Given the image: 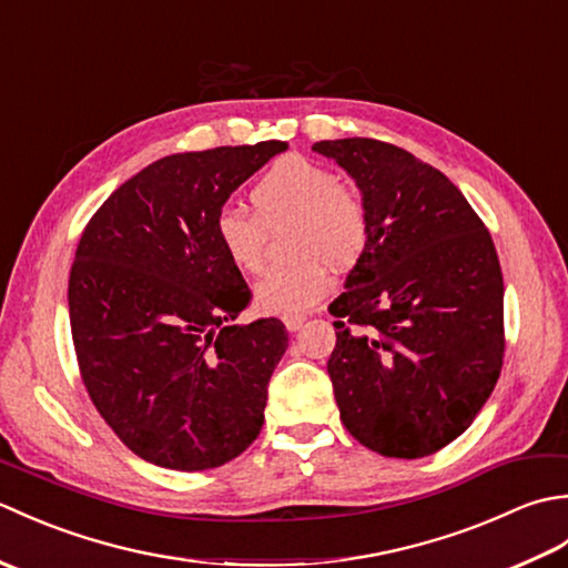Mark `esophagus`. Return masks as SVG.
Listing matches in <instances>:
<instances>
[{
  "instance_id": "1",
  "label": "esophagus",
  "mask_w": 568,
  "mask_h": 568,
  "mask_svg": "<svg viewBox=\"0 0 568 568\" xmlns=\"http://www.w3.org/2000/svg\"><path fill=\"white\" fill-rule=\"evenodd\" d=\"M283 324H285V329H287V332L295 334V332L303 329L305 317H303V315H285V317H283Z\"/></svg>"
}]
</instances>
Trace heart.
<instances>
[{
    "instance_id": "heart-1",
    "label": "heart",
    "mask_w": 568,
    "mask_h": 568,
    "mask_svg": "<svg viewBox=\"0 0 568 568\" xmlns=\"http://www.w3.org/2000/svg\"><path fill=\"white\" fill-rule=\"evenodd\" d=\"M248 212L226 207L214 220L216 244L241 273L263 265L265 229L291 222L285 246L291 263L277 265L256 285V305L268 315H297L327 295L329 265L352 268L368 248L371 216L354 190L339 185L329 168L285 155L248 192Z\"/></svg>"
}]
</instances>
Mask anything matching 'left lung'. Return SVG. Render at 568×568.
<instances>
[{"label":"left lung","instance_id":"8db88e82","mask_svg":"<svg viewBox=\"0 0 568 568\" xmlns=\"http://www.w3.org/2000/svg\"><path fill=\"white\" fill-rule=\"evenodd\" d=\"M354 180L371 241L329 305V378L344 427L371 452L422 458L464 434L503 366V273L449 178L393 143L312 146Z\"/></svg>","mask_w":568,"mask_h":568}]
</instances>
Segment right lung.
Wrapping results in <instances>:
<instances>
[{
  "instance_id": "1",
  "label": "right lung",
  "mask_w": 568,
  "mask_h": 568,
  "mask_svg": "<svg viewBox=\"0 0 568 568\" xmlns=\"http://www.w3.org/2000/svg\"><path fill=\"white\" fill-rule=\"evenodd\" d=\"M283 151L261 141L165 155L84 226L68 283L72 342L94 407L143 462L216 468L258 437L287 332L275 317L229 324L251 291L214 220Z\"/></svg>"
}]
</instances>
